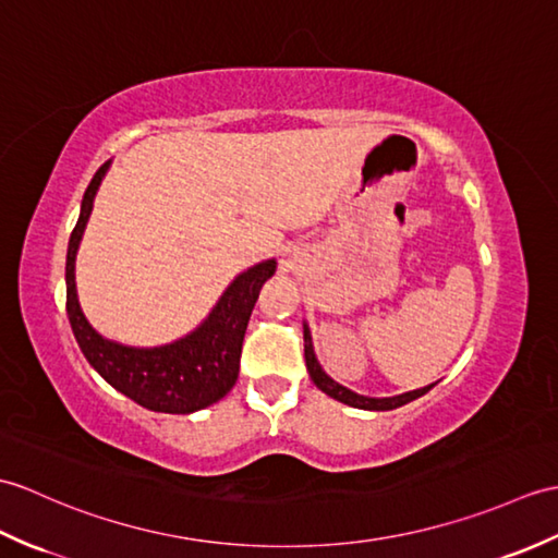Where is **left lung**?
<instances>
[{
    "instance_id": "8db88e82",
    "label": "left lung",
    "mask_w": 558,
    "mask_h": 558,
    "mask_svg": "<svg viewBox=\"0 0 558 558\" xmlns=\"http://www.w3.org/2000/svg\"><path fill=\"white\" fill-rule=\"evenodd\" d=\"M304 359H306V371L311 375V380L316 383V387L320 392H326L328 397L342 401L347 407H354V409H366V411H390L397 407H404L409 401L423 397L427 390H433L435 385H427L421 387V390H413V392H404V395H397V397H383V399H375V397H364V395H356L352 390H347L344 385L335 383L330 375L320 368L318 359L314 354V342H311V332L308 326L304 323Z\"/></svg>"
}]
</instances>
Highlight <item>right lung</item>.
I'll list each match as a JSON object with an SVG mask.
<instances>
[{"instance_id":"obj_1","label":"right lung","mask_w":558,"mask_h":558,"mask_svg":"<svg viewBox=\"0 0 558 558\" xmlns=\"http://www.w3.org/2000/svg\"><path fill=\"white\" fill-rule=\"evenodd\" d=\"M107 161L83 194L81 216L71 232L66 254V311L77 347L104 380L140 407L161 413H192L223 399L240 373L244 330L262 284L276 274V262L244 270L220 296L197 330L163 347H125L111 342L89 326L75 292V254L81 247L95 194L109 171Z\"/></svg>"}]
</instances>
